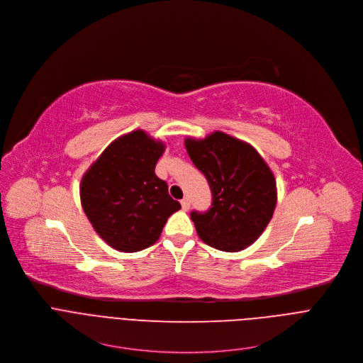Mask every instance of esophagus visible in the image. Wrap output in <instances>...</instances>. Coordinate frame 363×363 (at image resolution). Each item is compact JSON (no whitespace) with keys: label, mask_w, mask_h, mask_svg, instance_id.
Segmentation results:
<instances>
[{"label":"esophagus","mask_w":363,"mask_h":363,"mask_svg":"<svg viewBox=\"0 0 363 363\" xmlns=\"http://www.w3.org/2000/svg\"><path fill=\"white\" fill-rule=\"evenodd\" d=\"M180 203H182V208H183L184 211H187V210L190 208V200H189V197H184Z\"/></svg>","instance_id":"1"}]
</instances>
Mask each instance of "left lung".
Wrapping results in <instances>:
<instances>
[{
  "label": "left lung",
  "instance_id": "left-lung-1",
  "mask_svg": "<svg viewBox=\"0 0 363 363\" xmlns=\"http://www.w3.org/2000/svg\"><path fill=\"white\" fill-rule=\"evenodd\" d=\"M184 144L211 190L208 210L190 213L200 239L223 252L243 250L263 233L273 216V173L250 144L222 131L204 140L186 138Z\"/></svg>",
  "mask_w": 363,
  "mask_h": 363
}]
</instances>
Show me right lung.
I'll return each mask as SVG.
<instances>
[{"label":"right lung","instance_id":"1","mask_svg":"<svg viewBox=\"0 0 363 363\" xmlns=\"http://www.w3.org/2000/svg\"><path fill=\"white\" fill-rule=\"evenodd\" d=\"M164 144L141 130L125 134L103 152L82 180L84 213L100 238L121 252L152 246L182 206L155 173Z\"/></svg>","mask_w":363,"mask_h":363}]
</instances>
